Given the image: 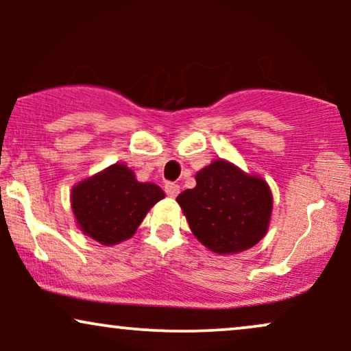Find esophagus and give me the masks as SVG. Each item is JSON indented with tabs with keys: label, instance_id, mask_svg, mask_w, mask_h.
<instances>
[{
	"label": "esophagus",
	"instance_id": "esophagus-1",
	"mask_svg": "<svg viewBox=\"0 0 351 351\" xmlns=\"http://www.w3.org/2000/svg\"><path fill=\"white\" fill-rule=\"evenodd\" d=\"M165 193H167L170 198H175V196H178V193H180V184L167 183L165 184Z\"/></svg>",
	"mask_w": 351,
	"mask_h": 351
}]
</instances>
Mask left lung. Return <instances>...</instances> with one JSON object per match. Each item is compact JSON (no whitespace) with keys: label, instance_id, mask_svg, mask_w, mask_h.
Wrapping results in <instances>:
<instances>
[{"label":"left lung","instance_id":"1","mask_svg":"<svg viewBox=\"0 0 351 351\" xmlns=\"http://www.w3.org/2000/svg\"><path fill=\"white\" fill-rule=\"evenodd\" d=\"M193 234L216 254L245 251L265 236L272 213L267 183L216 160L196 175V186L178 195Z\"/></svg>","mask_w":351,"mask_h":351}]
</instances>
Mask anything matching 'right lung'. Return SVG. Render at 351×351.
I'll use <instances>...</instances> for the list:
<instances>
[{
  "mask_svg": "<svg viewBox=\"0 0 351 351\" xmlns=\"http://www.w3.org/2000/svg\"><path fill=\"white\" fill-rule=\"evenodd\" d=\"M162 198V188L140 183L134 171L117 163L74 186L71 203L80 229L97 243L112 245L134 236Z\"/></svg>",
  "mask_w": 351,
  "mask_h": 351,
  "instance_id": "right-lung-1",
  "label": "right lung"
}]
</instances>
